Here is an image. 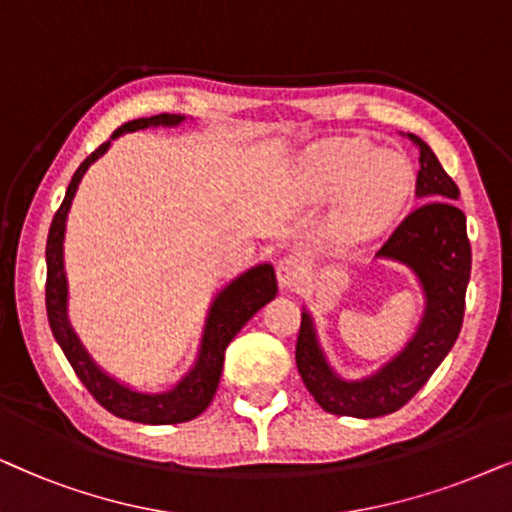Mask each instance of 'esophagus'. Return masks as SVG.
<instances>
[{
  "instance_id": "34e87169",
  "label": "esophagus",
  "mask_w": 512,
  "mask_h": 512,
  "mask_svg": "<svg viewBox=\"0 0 512 512\" xmlns=\"http://www.w3.org/2000/svg\"><path fill=\"white\" fill-rule=\"evenodd\" d=\"M276 276H278V285H281L283 290H295L304 278L302 262L295 260V257H285V260L278 262Z\"/></svg>"
}]
</instances>
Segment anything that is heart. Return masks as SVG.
<instances>
[{
	"label": "heart",
	"instance_id": "heart-1",
	"mask_svg": "<svg viewBox=\"0 0 512 512\" xmlns=\"http://www.w3.org/2000/svg\"><path fill=\"white\" fill-rule=\"evenodd\" d=\"M304 201L344 194L337 229L346 241H365L398 217L417 187V170L405 154L381 152L363 138L330 140L309 149L295 170Z\"/></svg>",
	"mask_w": 512,
	"mask_h": 512
}]
</instances>
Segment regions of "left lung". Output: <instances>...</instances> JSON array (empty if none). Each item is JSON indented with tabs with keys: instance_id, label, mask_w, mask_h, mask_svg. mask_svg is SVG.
<instances>
[{
	"instance_id": "left-lung-1",
	"label": "left lung",
	"mask_w": 512,
	"mask_h": 512,
	"mask_svg": "<svg viewBox=\"0 0 512 512\" xmlns=\"http://www.w3.org/2000/svg\"><path fill=\"white\" fill-rule=\"evenodd\" d=\"M419 145L417 199L424 203L395 227L377 250V260L403 264L424 295V313L403 349L377 372L349 379L339 374L320 346L316 323L302 311L297 337V370L304 386L325 412L374 419L400 410L452 351L461 332L470 281V243L466 215L456 208L459 187L440 166L424 140Z\"/></svg>"
}]
</instances>
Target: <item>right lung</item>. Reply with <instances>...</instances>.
<instances>
[{
  "label": "right lung",
  "instance_id": "1",
  "mask_svg": "<svg viewBox=\"0 0 512 512\" xmlns=\"http://www.w3.org/2000/svg\"><path fill=\"white\" fill-rule=\"evenodd\" d=\"M187 119L192 117H185V114H156V117L133 119L117 128L112 138L102 142L91 156H86L84 163L77 168V173L72 175L65 199L51 222L49 241H46V313H49V325L58 346L63 349L65 358L70 360L72 370L77 372L81 384L88 388V393L107 412H112L114 417L152 426L192 421L213 403V395L222 377L224 351H227L229 342L278 292L276 271L269 262L255 264V267L243 271L241 276L231 278L227 285H222L208 306L199 353H196L192 367L168 391H138V388L112 377V374L95 363L91 353L86 351V346L81 344L77 332H74L70 316H67L70 290H67L65 276V229L81 177L112 147V142L124 133H135L142 131V128H175L185 124Z\"/></svg>",
  "mask_w": 512,
  "mask_h": 512
}]
</instances>
